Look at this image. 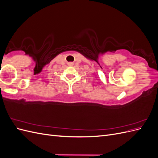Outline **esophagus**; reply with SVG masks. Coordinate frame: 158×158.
<instances>
[{
  "mask_svg": "<svg viewBox=\"0 0 158 158\" xmlns=\"http://www.w3.org/2000/svg\"><path fill=\"white\" fill-rule=\"evenodd\" d=\"M69 66H72V65H73V63H69Z\"/></svg>",
  "mask_w": 158,
  "mask_h": 158,
  "instance_id": "1",
  "label": "esophagus"
}]
</instances>
